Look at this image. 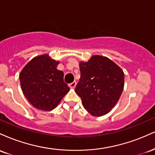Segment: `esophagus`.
<instances>
[{
  "label": "esophagus",
  "mask_w": 155,
  "mask_h": 155,
  "mask_svg": "<svg viewBox=\"0 0 155 155\" xmlns=\"http://www.w3.org/2000/svg\"><path fill=\"white\" fill-rule=\"evenodd\" d=\"M76 81H73L72 83L69 84V87H70L71 88H74L76 87Z\"/></svg>",
  "instance_id": "34e87169"
}]
</instances>
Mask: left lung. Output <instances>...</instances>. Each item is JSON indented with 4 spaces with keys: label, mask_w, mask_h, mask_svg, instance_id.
I'll return each mask as SVG.
<instances>
[{
    "label": "left lung",
    "mask_w": 155,
    "mask_h": 155,
    "mask_svg": "<svg viewBox=\"0 0 155 155\" xmlns=\"http://www.w3.org/2000/svg\"><path fill=\"white\" fill-rule=\"evenodd\" d=\"M81 76L75 92L92 116L106 114L118 102L124 89V74L108 58L93 55L79 63Z\"/></svg>",
    "instance_id": "left-lung-1"
}]
</instances>
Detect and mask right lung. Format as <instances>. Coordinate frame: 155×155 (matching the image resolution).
<instances>
[{"label":"right lung","mask_w":155,"mask_h":155,"mask_svg":"<svg viewBox=\"0 0 155 155\" xmlns=\"http://www.w3.org/2000/svg\"><path fill=\"white\" fill-rule=\"evenodd\" d=\"M59 62L48 54L33 58L19 74L23 94L32 106L43 111H51L68 92L64 74L57 69Z\"/></svg>","instance_id":"add662e5"}]
</instances>
